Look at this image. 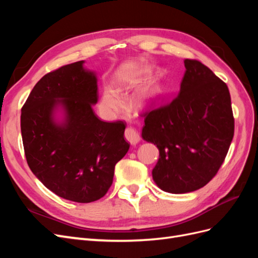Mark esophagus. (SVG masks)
Wrapping results in <instances>:
<instances>
[{
  "label": "esophagus",
  "mask_w": 258,
  "mask_h": 258,
  "mask_svg": "<svg viewBox=\"0 0 258 258\" xmlns=\"http://www.w3.org/2000/svg\"><path fill=\"white\" fill-rule=\"evenodd\" d=\"M124 138H126L127 141L132 145H136L140 141L139 134L137 130L132 127H127L126 130H124Z\"/></svg>",
  "instance_id": "esophagus-1"
}]
</instances>
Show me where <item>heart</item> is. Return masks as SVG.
Listing matches in <instances>:
<instances>
[{"label":"heart","mask_w":258,"mask_h":258,"mask_svg":"<svg viewBox=\"0 0 258 258\" xmlns=\"http://www.w3.org/2000/svg\"><path fill=\"white\" fill-rule=\"evenodd\" d=\"M152 96H153L152 91L145 90L139 99L140 102L142 104L145 103L146 101H148L152 98ZM100 106H101V110H102L105 114L115 115L118 112H120V110L122 108L123 100L116 91L107 88L103 91L102 97H101Z\"/></svg>","instance_id":"b5f03b06"}]
</instances>
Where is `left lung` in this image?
Listing matches in <instances>:
<instances>
[{"label":"left lung","instance_id":"left-lung-1","mask_svg":"<svg viewBox=\"0 0 258 258\" xmlns=\"http://www.w3.org/2000/svg\"><path fill=\"white\" fill-rule=\"evenodd\" d=\"M184 66L177 96L141 114L143 139L159 150L153 178L172 194L207 185L223 165L235 132L226 83L198 60L185 59Z\"/></svg>","mask_w":258,"mask_h":258}]
</instances>
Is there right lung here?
<instances>
[{"mask_svg":"<svg viewBox=\"0 0 258 258\" xmlns=\"http://www.w3.org/2000/svg\"><path fill=\"white\" fill-rule=\"evenodd\" d=\"M84 61L61 67L36 83L21 108V136L28 165L57 196L81 204L102 198L113 183L115 165L127 154L126 123L106 122L92 110L97 77ZM65 107L58 125L52 112Z\"/></svg>","mask_w":258,"mask_h":258,"instance_id":"obj_1","label":"right lung"}]
</instances>
